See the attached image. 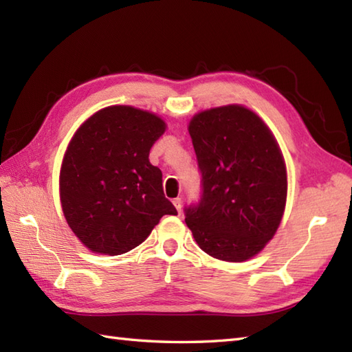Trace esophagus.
<instances>
[{
	"instance_id": "34e87169",
	"label": "esophagus",
	"mask_w": 352,
	"mask_h": 352,
	"mask_svg": "<svg viewBox=\"0 0 352 352\" xmlns=\"http://www.w3.org/2000/svg\"><path fill=\"white\" fill-rule=\"evenodd\" d=\"M172 203H174V206H175V208H177V212L178 213H182L183 212V199L178 197V198H175L174 201H172Z\"/></svg>"
}]
</instances>
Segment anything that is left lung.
I'll return each mask as SVG.
<instances>
[{"instance_id":"1","label":"left lung","mask_w":352,"mask_h":352,"mask_svg":"<svg viewBox=\"0 0 352 352\" xmlns=\"http://www.w3.org/2000/svg\"><path fill=\"white\" fill-rule=\"evenodd\" d=\"M189 133L201 197L184 207L186 223L208 256L248 260L271 241L286 206L287 174L278 144L242 106L201 111Z\"/></svg>"}]
</instances>
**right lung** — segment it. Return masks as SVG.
Instances as JSON below:
<instances>
[{
  "label": "right lung",
  "mask_w": 352,
  "mask_h": 352,
  "mask_svg": "<svg viewBox=\"0 0 352 352\" xmlns=\"http://www.w3.org/2000/svg\"><path fill=\"white\" fill-rule=\"evenodd\" d=\"M159 116L111 106L74 134L60 170L66 221L89 250L119 256L136 248L164 214H177L163 193L149 149L164 133Z\"/></svg>",
  "instance_id": "add662e5"
}]
</instances>
